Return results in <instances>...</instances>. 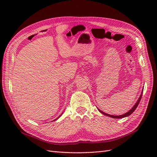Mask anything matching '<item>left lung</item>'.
<instances>
[{"label":"left lung","instance_id":"1","mask_svg":"<svg viewBox=\"0 0 157 157\" xmlns=\"http://www.w3.org/2000/svg\"><path fill=\"white\" fill-rule=\"evenodd\" d=\"M142 94H143V92H141V96H140V98H139V99H138V100H137V101L136 103V104H135V105H134V107H133L129 111H128V112H127V113H126L125 114H123V115H118V116L111 115H109V114H107V113H104V112L101 111V110H99V109H98V111H99V112H100V113H102V114H103V115H105L108 116V117H110L113 118H124V117H128L129 115H130L131 114L136 110V109L137 108V107L138 106L139 103H140V101H141V99Z\"/></svg>","mask_w":157,"mask_h":157}]
</instances>
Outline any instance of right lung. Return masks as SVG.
Segmentation results:
<instances>
[{"label":"right lung","instance_id":"obj_1","mask_svg":"<svg viewBox=\"0 0 157 157\" xmlns=\"http://www.w3.org/2000/svg\"><path fill=\"white\" fill-rule=\"evenodd\" d=\"M61 115H60V116H59V117H58V118H56V119H55V120H54V121H56V120H57V119H58V118H59V117H61Z\"/></svg>","mask_w":157,"mask_h":157}]
</instances>
